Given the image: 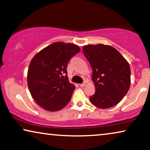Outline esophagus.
Masks as SVG:
<instances>
[{"instance_id": "1", "label": "esophagus", "mask_w": 150, "mask_h": 150, "mask_svg": "<svg viewBox=\"0 0 150 150\" xmlns=\"http://www.w3.org/2000/svg\"><path fill=\"white\" fill-rule=\"evenodd\" d=\"M85 85H86V83H84L81 84V85H80V87H84Z\"/></svg>"}]
</instances>
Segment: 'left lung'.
I'll use <instances>...</instances> for the list:
<instances>
[{
  "instance_id": "left-lung-1",
  "label": "left lung",
  "mask_w": 150,
  "mask_h": 150,
  "mask_svg": "<svg viewBox=\"0 0 150 150\" xmlns=\"http://www.w3.org/2000/svg\"><path fill=\"white\" fill-rule=\"evenodd\" d=\"M83 52L93 70L96 93L89 98L96 107L108 108L117 104L130 86V67L126 59L113 47L89 44Z\"/></svg>"
}]
</instances>
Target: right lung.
<instances>
[{
	"label": "right lung",
	"instance_id": "1",
	"mask_svg": "<svg viewBox=\"0 0 150 150\" xmlns=\"http://www.w3.org/2000/svg\"><path fill=\"white\" fill-rule=\"evenodd\" d=\"M80 51L74 44L54 42L37 53L30 61L28 87L36 103L44 109L57 111L69 103L75 86L69 82L66 69L70 59Z\"/></svg>",
	"mask_w": 150,
	"mask_h": 150
}]
</instances>
